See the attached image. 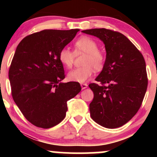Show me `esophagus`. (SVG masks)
I'll list each match as a JSON object with an SVG mask.
<instances>
[{
  "mask_svg": "<svg viewBox=\"0 0 157 157\" xmlns=\"http://www.w3.org/2000/svg\"><path fill=\"white\" fill-rule=\"evenodd\" d=\"M81 87H82V89H85L88 87V85L86 83H81Z\"/></svg>",
  "mask_w": 157,
  "mask_h": 157,
  "instance_id": "obj_1",
  "label": "esophagus"
}]
</instances>
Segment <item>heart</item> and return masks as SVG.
I'll return each mask as SVG.
<instances>
[{"instance_id":"heart-1","label":"heart","mask_w":157,"mask_h":157,"mask_svg":"<svg viewBox=\"0 0 157 157\" xmlns=\"http://www.w3.org/2000/svg\"><path fill=\"white\" fill-rule=\"evenodd\" d=\"M80 54H85L82 61L83 66L70 71L68 78L74 82H84L91 77L94 69L97 71H101L106 57L105 54L98 49V44L94 40L84 36L75 43V53L67 47L63 48L59 52V60L66 68H71L75 55Z\"/></svg>"}]
</instances>
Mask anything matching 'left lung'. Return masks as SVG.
<instances>
[{
    "label": "left lung",
    "mask_w": 157,
    "mask_h": 157,
    "mask_svg": "<svg viewBox=\"0 0 157 157\" xmlns=\"http://www.w3.org/2000/svg\"><path fill=\"white\" fill-rule=\"evenodd\" d=\"M83 33L105 44L104 67L91 83L94 99L91 117L99 125L116 128L127 123L140 109L147 87L146 65L142 53L125 35L106 29H91Z\"/></svg>",
    "instance_id": "8db88e82"
}]
</instances>
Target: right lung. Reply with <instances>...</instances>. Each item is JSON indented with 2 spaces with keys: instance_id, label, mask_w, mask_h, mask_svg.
<instances>
[{
  "instance_id": "add662e5",
  "label": "right lung",
  "mask_w": 157,
  "mask_h": 157,
  "mask_svg": "<svg viewBox=\"0 0 157 157\" xmlns=\"http://www.w3.org/2000/svg\"><path fill=\"white\" fill-rule=\"evenodd\" d=\"M79 29H45L26 36L17 46L9 70L12 96L32 125L49 128L65 118L67 102L81 91L65 78L59 52Z\"/></svg>"
}]
</instances>
